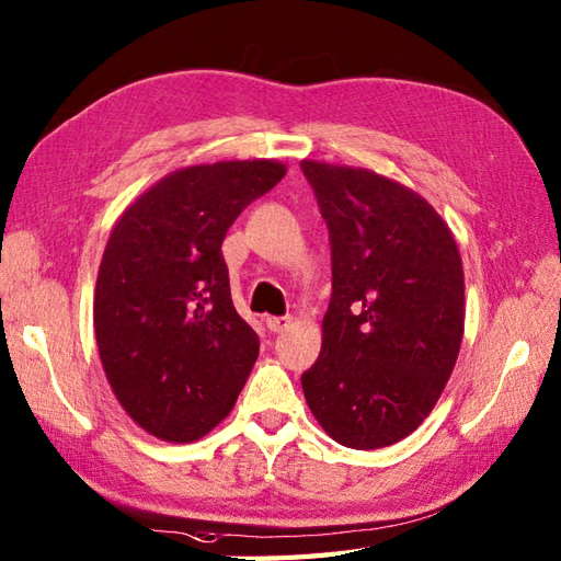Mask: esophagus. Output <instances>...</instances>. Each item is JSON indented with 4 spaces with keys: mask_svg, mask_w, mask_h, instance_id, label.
Instances as JSON below:
<instances>
[{
    "mask_svg": "<svg viewBox=\"0 0 561 561\" xmlns=\"http://www.w3.org/2000/svg\"><path fill=\"white\" fill-rule=\"evenodd\" d=\"M266 327L273 333H280L290 327V317H266Z\"/></svg>",
    "mask_w": 561,
    "mask_h": 561,
    "instance_id": "obj_1",
    "label": "esophagus"
}]
</instances>
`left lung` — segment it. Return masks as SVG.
<instances>
[{"instance_id":"8db88e82","label":"left lung","mask_w":561,"mask_h":561,"mask_svg":"<svg viewBox=\"0 0 561 561\" xmlns=\"http://www.w3.org/2000/svg\"><path fill=\"white\" fill-rule=\"evenodd\" d=\"M331 240V302L302 391L323 432L381 449L420 427L463 341V264L425 198L365 168L300 163Z\"/></svg>"}]
</instances>
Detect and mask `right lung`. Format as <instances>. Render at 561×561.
Listing matches in <instances>:
<instances>
[{
    "label": "right lung",
    "instance_id": "1",
    "mask_svg": "<svg viewBox=\"0 0 561 561\" xmlns=\"http://www.w3.org/2000/svg\"><path fill=\"white\" fill-rule=\"evenodd\" d=\"M285 175L278 160H222L158 180L112 228L93 323L105 377L148 434L202 439L226 420L259 357L220 244Z\"/></svg>",
    "mask_w": 561,
    "mask_h": 561
}]
</instances>
